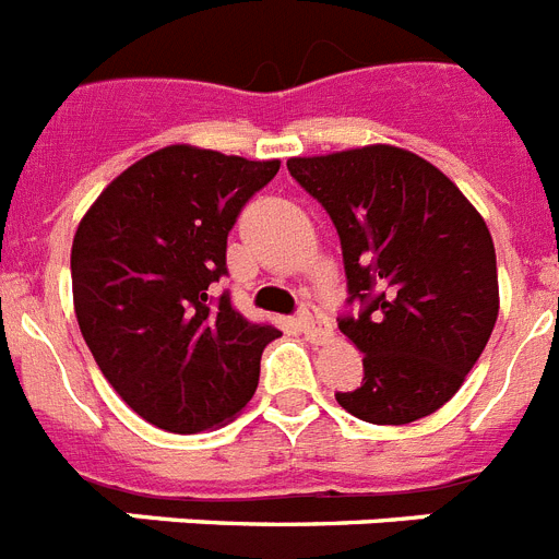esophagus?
I'll return each mask as SVG.
<instances>
[{"instance_id": "34e87169", "label": "esophagus", "mask_w": 559, "mask_h": 559, "mask_svg": "<svg viewBox=\"0 0 559 559\" xmlns=\"http://www.w3.org/2000/svg\"><path fill=\"white\" fill-rule=\"evenodd\" d=\"M297 325L305 336L311 338H325L331 333V322L322 311H319L313 302H302L299 305V313H297Z\"/></svg>"}]
</instances>
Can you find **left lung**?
<instances>
[{
  "mask_svg": "<svg viewBox=\"0 0 559 559\" xmlns=\"http://www.w3.org/2000/svg\"><path fill=\"white\" fill-rule=\"evenodd\" d=\"M288 171L342 242L347 311L336 322L365 353V379L336 402L370 424L436 413L498 322V262L484 217L443 171L399 146L290 157Z\"/></svg>",
  "mask_w": 559,
  "mask_h": 559,
  "instance_id": "8db88e82",
  "label": "left lung"
}]
</instances>
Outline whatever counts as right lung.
Listing matches in <instances>:
<instances>
[{"label": "right lung", "mask_w": 559, "mask_h": 559, "mask_svg": "<svg viewBox=\"0 0 559 559\" xmlns=\"http://www.w3.org/2000/svg\"><path fill=\"white\" fill-rule=\"evenodd\" d=\"M280 160L198 146L141 157L98 194L70 254L81 336L123 402L166 432L221 427L251 402L283 333L248 322L231 294L228 231Z\"/></svg>", "instance_id": "1"}]
</instances>
